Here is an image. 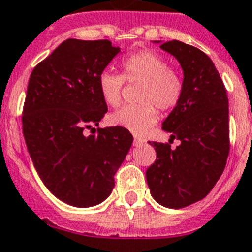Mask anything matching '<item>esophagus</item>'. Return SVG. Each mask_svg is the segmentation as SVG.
Here are the masks:
<instances>
[{
  "instance_id": "obj_1",
  "label": "esophagus",
  "mask_w": 252,
  "mask_h": 252,
  "mask_svg": "<svg viewBox=\"0 0 252 252\" xmlns=\"http://www.w3.org/2000/svg\"><path fill=\"white\" fill-rule=\"evenodd\" d=\"M144 142L143 138H139V136H134V146H139Z\"/></svg>"
}]
</instances>
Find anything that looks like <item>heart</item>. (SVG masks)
<instances>
[{"label": "heart", "mask_w": 252, "mask_h": 252, "mask_svg": "<svg viewBox=\"0 0 252 252\" xmlns=\"http://www.w3.org/2000/svg\"><path fill=\"white\" fill-rule=\"evenodd\" d=\"M122 73L112 71L101 72L98 91L109 106H118L122 98L125 83L140 84L138 93L139 105H127L108 117L109 125L128 130L135 135H144L157 124L155 106L169 112L177 106L184 93L183 76L168 67L165 58L151 51L142 50L126 56L122 63Z\"/></svg>", "instance_id": "obj_1"}]
</instances>
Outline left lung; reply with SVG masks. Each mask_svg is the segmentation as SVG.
Here are the masks:
<instances>
[{
  "instance_id": "8db88e82",
  "label": "left lung",
  "mask_w": 252,
  "mask_h": 252,
  "mask_svg": "<svg viewBox=\"0 0 252 252\" xmlns=\"http://www.w3.org/2000/svg\"><path fill=\"white\" fill-rule=\"evenodd\" d=\"M184 71V93L163 122V130L180 146L150 142L157 160L146 171L155 200L180 209L202 200L225 169L230 151L229 99L213 62L197 47L180 40L161 44Z\"/></svg>"
}]
</instances>
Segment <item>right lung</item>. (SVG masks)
<instances>
[{"label": "right lung", "instance_id": "right-lung-1", "mask_svg": "<svg viewBox=\"0 0 252 252\" xmlns=\"http://www.w3.org/2000/svg\"><path fill=\"white\" fill-rule=\"evenodd\" d=\"M120 48L108 39H67L31 72L23 105V136L31 160L50 192L77 208L102 202L131 147L132 135L118 126L85 128L108 112L98 76Z\"/></svg>", "mask_w": 252, "mask_h": 252}]
</instances>
